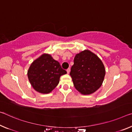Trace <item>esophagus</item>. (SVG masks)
Wrapping results in <instances>:
<instances>
[{"label": "esophagus", "instance_id": "1", "mask_svg": "<svg viewBox=\"0 0 132 132\" xmlns=\"http://www.w3.org/2000/svg\"><path fill=\"white\" fill-rule=\"evenodd\" d=\"M66 71H67V73H68L69 74L70 73V68H68V69H67Z\"/></svg>", "mask_w": 132, "mask_h": 132}]
</instances>
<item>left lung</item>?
I'll list each match as a JSON object with an SVG mask.
<instances>
[{"mask_svg":"<svg viewBox=\"0 0 132 132\" xmlns=\"http://www.w3.org/2000/svg\"><path fill=\"white\" fill-rule=\"evenodd\" d=\"M105 74L103 62L89 50L76 54L70 73L75 88L85 95L93 93L100 88Z\"/></svg>","mask_w":132,"mask_h":132,"instance_id":"obj_1","label":"left lung"}]
</instances>
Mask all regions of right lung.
<instances>
[{"instance_id":"add662e5","label":"right lung","mask_w":132,"mask_h":132,"mask_svg":"<svg viewBox=\"0 0 132 132\" xmlns=\"http://www.w3.org/2000/svg\"><path fill=\"white\" fill-rule=\"evenodd\" d=\"M67 73L59 63L49 54L43 53L33 61L28 71L31 85L37 92L51 93L59 83L60 77Z\"/></svg>"}]
</instances>
